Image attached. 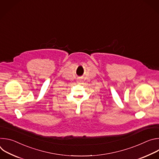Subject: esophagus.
I'll list each match as a JSON object with an SVG mask.
<instances>
[{
  "label": "esophagus",
  "instance_id": "obj_1",
  "mask_svg": "<svg viewBox=\"0 0 159 159\" xmlns=\"http://www.w3.org/2000/svg\"><path fill=\"white\" fill-rule=\"evenodd\" d=\"M79 81H80V82H81V80H79Z\"/></svg>",
  "mask_w": 159,
  "mask_h": 159
}]
</instances>
